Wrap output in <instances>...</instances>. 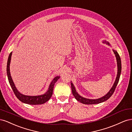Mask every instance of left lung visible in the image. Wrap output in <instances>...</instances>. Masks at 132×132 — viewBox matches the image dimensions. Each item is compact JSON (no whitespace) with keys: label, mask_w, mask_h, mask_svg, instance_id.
<instances>
[{"label":"left lung","mask_w":132,"mask_h":132,"mask_svg":"<svg viewBox=\"0 0 132 132\" xmlns=\"http://www.w3.org/2000/svg\"><path fill=\"white\" fill-rule=\"evenodd\" d=\"M102 42L103 43H106V44H107V45H109L110 46V44L106 41H103ZM113 51L115 54L116 57L117 62L118 70H117V77H116V80L114 82V84L112 86V88L110 89V90L109 91V93H108L106 95H105L104 96H103L101 98H97V99H89V98H84V97L81 96L80 95L78 94V93H77V91H76V90H75V88L73 85V84L72 82H71V91H72L73 95H74L75 98L77 100V101L80 102L82 103H84V104H87V105L97 104V103H101V102H103L109 99L112 95V94H113L114 91L115 90L116 87L118 83L119 78H120L121 73V69H122L121 58H120V57H119V55L116 51L113 50Z\"/></svg>","instance_id":"1"}]
</instances>
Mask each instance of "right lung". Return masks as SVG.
<instances>
[{
    "mask_svg": "<svg viewBox=\"0 0 132 132\" xmlns=\"http://www.w3.org/2000/svg\"><path fill=\"white\" fill-rule=\"evenodd\" d=\"M11 55H12V52L10 53L8 59H7L6 73H7V78H8V80H9L10 85L16 97L21 102L25 103H27V104H29V105H41L48 101L50 99V98L51 97L52 95L53 87H54L55 83L56 82V81L59 79L60 77L57 76V77H55L53 79V80L52 81V82L50 84L48 90H47V91L45 94L38 95V96H27V95H23L20 93H19V91L17 90L16 87H15V85L13 81V79H12L11 77L10 73V63L11 61Z\"/></svg>",
    "mask_w": 132,
    "mask_h": 132,
    "instance_id": "add662e5",
    "label": "right lung"
}]
</instances>
